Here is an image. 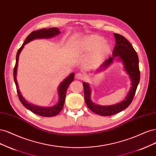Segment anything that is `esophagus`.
<instances>
[{"label": "esophagus", "instance_id": "1", "mask_svg": "<svg viewBox=\"0 0 156 156\" xmlns=\"http://www.w3.org/2000/svg\"><path fill=\"white\" fill-rule=\"evenodd\" d=\"M75 77L78 80H83L85 78L84 75L81 73H78L75 74Z\"/></svg>", "mask_w": 156, "mask_h": 156}]
</instances>
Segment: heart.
<instances>
[{"label":"heart","mask_w":156,"mask_h":156,"mask_svg":"<svg viewBox=\"0 0 156 156\" xmlns=\"http://www.w3.org/2000/svg\"><path fill=\"white\" fill-rule=\"evenodd\" d=\"M78 51L83 54H89L88 63L92 66L100 65L106 58L111 51V47L104 38L98 35L83 38L78 44Z\"/></svg>","instance_id":"obj_1"}]
</instances>
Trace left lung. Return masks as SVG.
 <instances>
[{
	"label": "left lung",
	"mask_w": 156,
	"mask_h": 156,
	"mask_svg": "<svg viewBox=\"0 0 156 156\" xmlns=\"http://www.w3.org/2000/svg\"><path fill=\"white\" fill-rule=\"evenodd\" d=\"M114 36L116 39V44L113 51V56H119L123 62L124 69L132 80V86L126 98L121 102L109 106H101L91 102L90 99L91 89L87 83L83 82L84 98L88 108L93 112L102 116H111L127 108L132 102L140 80L139 58L136 51L131 43L124 36L118 34H114ZM113 60V57H109L101 65L100 69L108 67L112 63Z\"/></svg>",
	"instance_id": "obj_1"
}]
</instances>
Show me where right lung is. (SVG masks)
I'll return each instance as SVG.
<instances>
[{
  "label": "right lung",
  "instance_id": "right-lung-1",
  "mask_svg": "<svg viewBox=\"0 0 156 156\" xmlns=\"http://www.w3.org/2000/svg\"><path fill=\"white\" fill-rule=\"evenodd\" d=\"M60 34V31L59 29L57 28H48V29H42L39 30L34 31L32 33L30 34L28 37H27L26 40H25L22 46L19 48L18 50L17 53V56H16V65L14 67L13 69V78H14V82L16 83V88H17V91L18 94V97L20 100V101L23 104L24 106L27 109H29L30 111H31L32 113L36 114L37 115H40V116L42 117H54L55 115H58L60 112L62 111V109L63 107L64 102H65V96H66V93H67V89L73 80L74 77V74L72 73L70 74L69 76L65 79L64 81L60 84L59 87L58 88V93H59V102L58 103L54 105L53 107L51 108H42V107H38L36 105H34L32 104H28L24 98L23 97L22 95L21 94L19 87L17 84V81L16 79L17 76V69L18 66V61H19V56L20 52H21L22 49L23 48L24 44L28 43L29 41H32V40L37 38H48L51 37L53 36H56V35Z\"/></svg>",
  "mask_w": 156,
  "mask_h": 156
}]
</instances>
